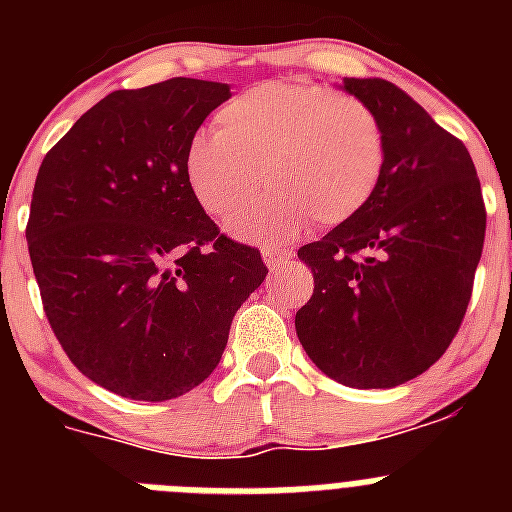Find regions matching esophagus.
Here are the masks:
<instances>
[{
    "label": "esophagus",
    "instance_id": "esophagus-1",
    "mask_svg": "<svg viewBox=\"0 0 512 512\" xmlns=\"http://www.w3.org/2000/svg\"><path fill=\"white\" fill-rule=\"evenodd\" d=\"M261 253H264V261L269 269H279V266H284L289 259H292V251L279 246H264L261 248Z\"/></svg>",
    "mask_w": 512,
    "mask_h": 512
}]
</instances>
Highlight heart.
Returning <instances> with one entry per match:
<instances>
[{"label": "heart", "instance_id": "1", "mask_svg": "<svg viewBox=\"0 0 512 512\" xmlns=\"http://www.w3.org/2000/svg\"><path fill=\"white\" fill-rule=\"evenodd\" d=\"M384 166L377 112L302 81H264L228 99L215 133L194 135L184 151L189 192L217 220L250 204L265 179V200L228 223L243 241H289L310 220L318 228L348 223L369 205Z\"/></svg>", "mask_w": 512, "mask_h": 512}]
</instances>
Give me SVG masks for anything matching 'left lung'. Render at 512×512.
<instances>
[{"label":"left lung","instance_id":"1","mask_svg":"<svg viewBox=\"0 0 512 512\" xmlns=\"http://www.w3.org/2000/svg\"><path fill=\"white\" fill-rule=\"evenodd\" d=\"M377 112L387 166L369 205L297 251L315 289L295 315L320 372L390 390L436 364L467 312L487 212L467 146L384 79H343Z\"/></svg>","mask_w":512,"mask_h":512}]
</instances>
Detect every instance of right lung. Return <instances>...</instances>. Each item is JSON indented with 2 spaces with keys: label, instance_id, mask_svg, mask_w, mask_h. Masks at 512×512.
I'll use <instances>...</instances> for the list:
<instances>
[{
  "label": "right lung",
  "instance_id": "add662e5",
  "mask_svg": "<svg viewBox=\"0 0 512 512\" xmlns=\"http://www.w3.org/2000/svg\"><path fill=\"white\" fill-rule=\"evenodd\" d=\"M228 84L117 89L45 153L27 251L71 364L120 397L164 402L217 366L238 307L269 269L220 233L184 179V151Z\"/></svg>",
  "mask_w": 512,
  "mask_h": 512
}]
</instances>
